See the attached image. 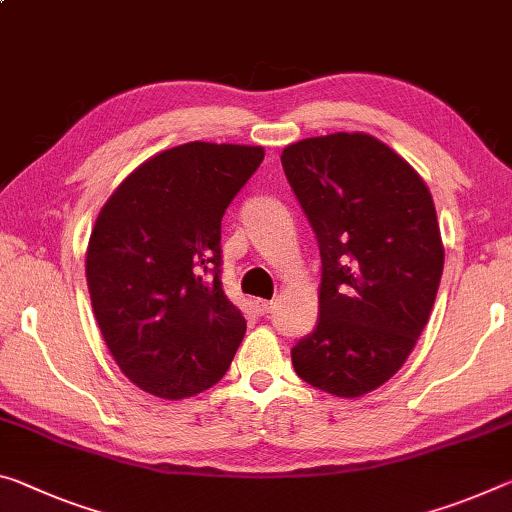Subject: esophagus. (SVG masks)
Returning a JSON list of instances; mask_svg holds the SVG:
<instances>
[{
	"label": "esophagus",
	"mask_w": 512,
	"mask_h": 512,
	"mask_svg": "<svg viewBox=\"0 0 512 512\" xmlns=\"http://www.w3.org/2000/svg\"><path fill=\"white\" fill-rule=\"evenodd\" d=\"M273 307H275L273 300H264V298H257V300H255V310H257L259 314H271Z\"/></svg>",
	"instance_id": "esophagus-1"
}]
</instances>
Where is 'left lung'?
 <instances>
[{"instance_id":"obj_1","label":"left lung","mask_w":512,"mask_h":512,"mask_svg":"<svg viewBox=\"0 0 512 512\" xmlns=\"http://www.w3.org/2000/svg\"><path fill=\"white\" fill-rule=\"evenodd\" d=\"M291 191L319 241V323L291 348L305 383L355 399L403 367L444 269L433 196L408 161L369 134L282 150Z\"/></svg>"}]
</instances>
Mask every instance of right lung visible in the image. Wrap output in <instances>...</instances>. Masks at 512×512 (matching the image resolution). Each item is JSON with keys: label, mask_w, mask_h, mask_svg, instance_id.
<instances>
[{"label": "right lung", "mask_w": 512, "mask_h": 512, "mask_svg": "<svg viewBox=\"0 0 512 512\" xmlns=\"http://www.w3.org/2000/svg\"><path fill=\"white\" fill-rule=\"evenodd\" d=\"M264 148L184 143L113 191L91 232L86 280L113 360L161 399L216 385L246 332L221 282L225 209Z\"/></svg>", "instance_id": "right-lung-1"}]
</instances>
